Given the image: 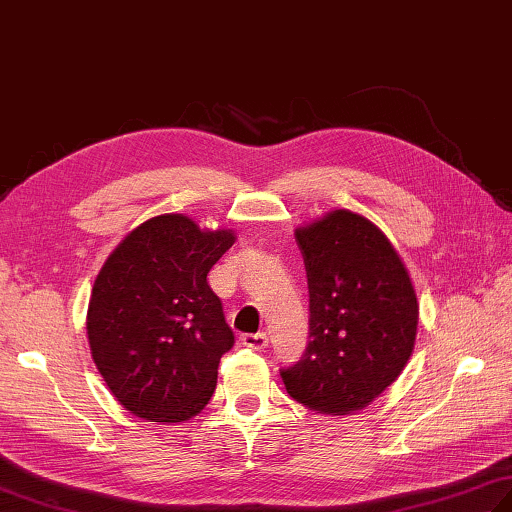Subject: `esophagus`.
Instances as JSON below:
<instances>
[{
  "label": "esophagus",
  "mask_w": 512,
  "mask_h": 512,
  "mask_svg": "<svg viewBox=\"0 0 512 512\" xmlns=\"http://www.w3.org/2000/svg\"><path fill=\"white\" fill-rule=\"evenodd\" d=\"M242 345L250 347V350H257L262 352L268 347V336L264 332H257V334H244L242 336Z\"/></svg>",
  "instance_id": "1"
}]
</instances>
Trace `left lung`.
Segmentation results:
<instances>
[{"label": "left lung", "instance_id": "8db88e82", "mask_svg": "<svg viewBox=\"0 0 512 512\" xmlns=\"http://www.w3.org/2000/svg\"><path fill=\"white\" fill-rule=\"evenodd\" d=\"M295 235L308 270L312 341L281 378L303 407L350 416L405 369L418 334L416 290L394 244L361 213L334 209Z\"/></svg>", "mask_w": 512, "mask_h": 512}]
</instances>
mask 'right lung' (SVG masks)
I'll use <instances>...</instances> for the list:
<instances>
[{"instance_id":"add662e5","label":"right lung","mask_w":512,"mask_h":512,"mask_svg":"<svg viewBox=\"0 0 512 512\" xmlns=\"http://www.w3.org/2000/svg\"><path fill=\"white\" fill-rule=\"evenodd\" d=\"M231 228L162 213L129 231L94 279L88 341L112 396L149 422H184L209 405L235 343L206 275Z\"/></svg>"}]
</instances>
